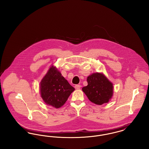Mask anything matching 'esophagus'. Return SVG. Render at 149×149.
<instances>
[{"label":"esophagus","instance_id":"34e87169","mask_svg":"<svg viewBox=\"0 0 149 149\" xmlns=\"http://www.w3.org/2000/svg\"><path fill=\"white\" fill-rule=\"evenodd\" d=\"M81 87V86L80 85H79V84H77V85H75V88L76 89H79Z\"/></svg>","mask_w":149,"mask_h":149}]
</instances>
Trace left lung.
I'll return each mask as SVG.
<instances>
[{
	"label": "left lung",
	"instance_id": "left-lung-1",
	"mask_svg": "<svg viewBox=\"0 0 149 149\" xmlns=\"http://www.w3.org/2000/svg\"><path fill=\"white\" fill-rule=\"evenodd\" d=\"M88 85L82 88L88 99L96 105L109 102L113 95V84L103 74L93 73L87 79Z\"/></svg>",
	"mask_w": 149,
	"mask_h": 149
}]
</instances>
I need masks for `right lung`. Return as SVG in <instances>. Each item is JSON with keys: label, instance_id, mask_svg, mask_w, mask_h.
I'll use <instances>...</instances> for the list:
<instances>
[{"label": "right lung", "instance_id": "1", "mask_svg": "<svg viewBox=\"0 0 149 149\" xmlns=\"http://www.w3.org/2000/svg\"><path fill=\"white\" fill-rule=\"evenodd\" d=\"M75 90L62 76L56 67L51 66L40 81V95L47 105L61 107Z\"/></svg>", "mask_w": 149, "mask_h": 149}]
</instances>
